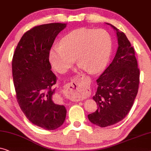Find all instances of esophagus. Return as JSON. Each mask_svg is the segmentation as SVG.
I'll list each match as a JSON object with an SVG mask.
<instances>
[{"label": "esophagus", "mask_w": 151, "mask_h": 151, "mask_svg": "<svg viewBox=\"0 0 151 151\" xmlns=\"http://www.w3.org/2000/svg\"><path fill=\"white\" fill-rule=\"evenodd\" d=\"M84 81L81 77L76 76L73 78L69 83L66 84V90L72 92H78V91H84L85 89Z\"/></svg>", "instance_id": "obj_1"}]
</instances>
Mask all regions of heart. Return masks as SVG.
Segmentation results:
<instances>
[{
    "label": "heart",
    "mask_w": 151,
    "mask_h": 151,
    "mask_svg": "<svg viewBox=\"0 0 151 151\" xmlns=\"http://www.w3.org/2000/svg\"><path fill=\"white\" fill-rule=\"evenodd\" d=\"M111 48V37L106 31L80 28L63 36L60 45L52 47L49 59L59 73L68 70L76 58L81 68L96 73L107 64Z\"/></svg>",
    "instance_id": "b5f03b06"
}]
</instances>
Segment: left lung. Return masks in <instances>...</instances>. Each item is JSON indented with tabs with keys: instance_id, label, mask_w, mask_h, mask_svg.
Masks as SVG:
<instances>
[{
	"instance_id": "1",
	"label": "left lung",
	"mask_w": 151,
	"mask_h": 151,
	"mask_svg": "<svg viewBox=\"0 0 151 151\" xmlns=\"http://www.w3.org/2000/svg\"><path fill=\"white\" fill-rule=\"evenodd\" d=\"M106 24L116 31L118 47L112 62L96 80L98 88L93 99L98 109L88 116L91 122L101 127L113 125L126 117L134 103L139 83L134 48L124 33Z\"/></svg>"
}]
</instances>
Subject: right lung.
<instances>
[{
    "instance_id": "obj_1",
    "label": "right lung",
    "mask_w": 151,
    "mask_h": 151,
    "mask_svg": "<svg viewBox=\"0 0 151 151\" xmlns=\"http://www.w3.org/2000/svg\"><path fill=\"white\" fill-rule=\"evenodd\" d=\"M66 27L63 23L36 26L19 41L12 59V75L17 101L28 120L46 130L64 122L66 109L55 103L57 77L51 70L49 52L55 37Z\"/></svg>"
}]
</instances>
